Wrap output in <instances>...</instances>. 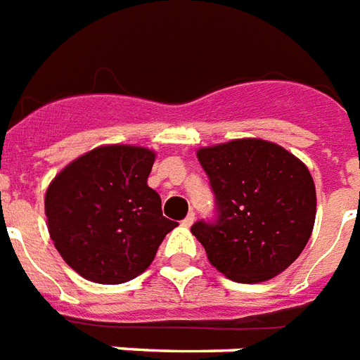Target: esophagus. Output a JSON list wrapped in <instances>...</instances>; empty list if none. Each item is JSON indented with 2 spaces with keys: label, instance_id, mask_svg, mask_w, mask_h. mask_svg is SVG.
Wrapping results in <instances>:
<instances>
[{
  "label": "esophagus",
  "instance_id": "1",
  "mask_svg": "<svg viewBox=\"0 0 360 360\" xmlns=\"http://www.w3.org/2000/svg\"><path fill=\"white\" fill-rule=\"evenodd\" d=\"M194 223V214H188L185 219H183V227H191Z\"/></svg>",
  "mask_w": 360,
  "mask_h": 360
}]
</instances>
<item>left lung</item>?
Instances as JSON below:
<instances>
[{
	"mask_svg": "<svg viewBox=\"0 0 360 360\" xmlns=\"http://www.w3.org/2000/svg\"><path fill=\"white\" fill-rule=\"evenodd\" d=\"M219 219L194 223L207 259L234 282H265L292 265L316 215L313 177L302 160L265 139H233L196 150Z\"/></svg>",
	"mask_w": 360,
	"mask_h": 360,
	"instance_id": "1",
	"label": "left lung"
}]
</instances>
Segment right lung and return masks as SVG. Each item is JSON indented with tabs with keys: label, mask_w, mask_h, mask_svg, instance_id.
Wrapping results in <instances>:
<instances>
[{
	"label": "right lung",
	"mask_w": 360,
	"mask_h": 360,
	"mask_svg": "<svg viewBox=\"0 0 360 360\" xmlns=\"http://www.w3.org/2000/svg\"><path fill=\"white\" fill-rule=\"evenodd\" d=\"M156 153L103 145L72 160L45 193L47 231L66 265L85 281L122 284L145 273L177 223L148 187Z\"/></svg>",
	"instance_id": "obj_1"
}]
</instances>
